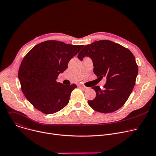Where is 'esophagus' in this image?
Here are the masks:
<instances>
[{
  "label": "esophagus",
  "instance_id": "obj_1",
  "mask_svg": "<svg viewBox=\"0 0 156 156\" xmlns=\"http://www.w3.org/2000/svg\"><path fill=\"white\" fill-rule=\"evenodd\" d=\"M79 86L84 91H86V90H88V87H85V86H81V85H80Z\"/></svg>",
  "mask_w": 156,
  "mask_h": 156
}]
</instances>
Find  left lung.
Segmentation results:
<instances>
[{
    "label": "left lung",
    "mask_w": 156,
    "mask_h": 156,
    "mask_svg": "<svg viewBox=\"0 0 156 156\" xmlns=\"http://www.w3.org/2000/svg\"><path fill=\"white\" fill-rule=\"evenodd\" d=\"M84 57L92 59L98 77L107 78L102 90L99 86L92 87L96 96L88 101V104L98 112H115L126 102L135 84L138 66L135 56L117 43L101 40L83 48L78 58L83 60Z\"/></svg>",
    "instance_id": "8db88e82"
}]
</instances>
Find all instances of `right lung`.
<instances>
[{
    "instance_id": "right-lung-1",
    "label": "right lung",
    "mask_w": 156,
    "mask_h": 156,
    "mask_svg": "<svg viewBox=\"0 0 156 156\" xmlns=\"http://www.w3.org/2000/svg\"><path fill=\"white\" fill-rule=\"evenodd\" d=\"M83 46L46 41L37 44L23 58L18 78L22 92L36 109L51 114L68 104L76 85H64L56 80Z\"/></svg>"
}]
</instances>
